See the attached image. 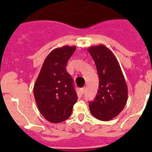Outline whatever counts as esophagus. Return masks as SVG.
<instances>
[{
  "label": "esophagus",
  "mask_w": 152,
  "mask_h": 152,
  "mask_svg": "<svg viewBox=\"0 0 152 152\" xmlns=\"http://www.w3.org/2000/svg\"><path fill=\"white\" fill-rule=\"evenodd\" d=\"M80 92H81V94H84V93H85V88H81V89H80Z\"/></svg>",
  "instance_id": "34e87169"
}]
</instances>
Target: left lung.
I'll return each instance as SVG.
<instances>
[{"label":"left lung","instance_id":"1","mask_svg":"<svg viewBox=\"0 0 152 152\" xmlns=\"http://www.w3.org/2000/svg\"><path fill=\"white\" fill-rule=\"evenodd\" d=\"M99 76V90L94 100L89 103L91 114L102 121L116 117L124 109L128 88L116 56L103 45L88 48Z\"/></svg>","mask_w":152,"mask_h":152}]
</instances>
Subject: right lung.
<instances>
[{"instance_id": "right-lung-1", "label": "right lung", "mask_w": 152, "mask_h": 152, "mask_svg": "<svg viewBox=\"0 0 152 152\" xmlns=\"http://www.w3.org/2000/svg\"><path fill=\"white\" fill-rule=\"evenodd\" d=\"M76 47L64 45L52 50L42 66L33 88L40 113L50 123L66 120L72 114L77 96L73 79L67 72L68 59Z\"/></svg>"}]
</instances>
